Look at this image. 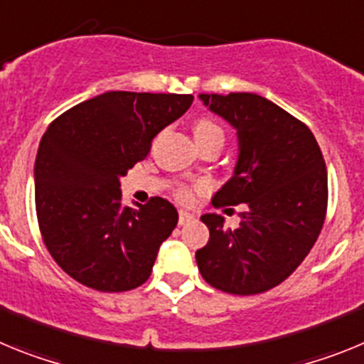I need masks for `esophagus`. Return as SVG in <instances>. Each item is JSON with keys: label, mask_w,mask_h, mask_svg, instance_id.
<instances>
[{"label": "esophagus", "mask_w": 364, "mask_h": 364, "mask_svg": "<svg viewBox=\"0 0 364 364\" xmlns=\"http://www.w3.org/2000/svg\"><path fill=\"white\" fill-rule=\"evenodd\" d=\"M189 220H195V215L188 213V211H180V213H178V224H180V226L188 224Z\"/></svg>", "instance_id": "esophagus-1"}]
</instances>
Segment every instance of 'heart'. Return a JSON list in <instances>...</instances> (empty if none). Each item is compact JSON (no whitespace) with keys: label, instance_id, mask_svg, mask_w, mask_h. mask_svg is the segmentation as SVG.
I'll use <instances>...</instances> for the list:
<instances>
[{"label":"heart","instance_id":"1","mask_svg":"<svg viewBox=\"0 0 364 364\" xmlns=\"http://www.w3.org/2000/svg\"><path fill=\"white\" fill-rule=\"evenodd\" d=\"M193 133H195V138H197L198 144H208V142H224V131H222L220 125L217 122L210 120V118H200V120L195 124L193 127ZM178 197L182 200H189L191 198V189L182 188L178 191Z\"/></svg>","mask_w":364,"mask_h":364}]
</instances>
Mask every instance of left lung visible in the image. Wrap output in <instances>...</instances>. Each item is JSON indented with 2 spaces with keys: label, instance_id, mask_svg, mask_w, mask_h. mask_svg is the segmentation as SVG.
<instances>
[{
  "label": "left lung",
  "instance_id": "8db88e82",
  "mask_svg": "<svg viewBox=\"0 0 364 364\" xmlns=\"http://www.w3.org/2000/svg\"><path fill=\"white\" fill-rule=\"evenodd\" d=\"M211 112L237 129L233 176L213 205L244 204L240 226L202 215L210 240L197 250L208 284L233 295H255L281 284L310 253L323 230L328 175L319 144L301 120L253 92L198 95Z\"/></svg>",
  "mask_w": 364,
  "mask_h": 364
}]
</instances>
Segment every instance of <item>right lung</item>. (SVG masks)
Instances as JSON below:
<instances>
[{"label": "right lung", "instance_id": "1", "mask_svg": "<svg viewBox=\"0 0 364 364\" xmlns=\"http://www.w3.org/2000/svg\"><path fill=\"white\" fill-rule=\"evenodd\" d=\"M191 104V95L109 91L47 127L34 164L38 224L53 259L74 281L112 294L149 279L178 213L160 197L124 205L120 178Z\"/></svg>", "mask_w": 364, "mask_h": 364}]
</instances>
